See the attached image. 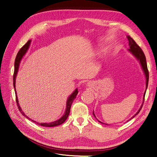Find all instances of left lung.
Instances as JSON below:
<instances>
[{
  "mask_svg": "<svg viewBox=\"0 0 157 157\" xmlns=\"http://www.w3.org/2000/svg\"><path fill=\"white\" fill-rule=\"evenodd\" d=\"M127 39H128L129 41V49L128 50L129 51L132 53V54L134 55V56L136 58V59L139 61V62L140 63V65H141V67L143 70V72L145 73V78H146V89L147 88V85H148V80H149V72H148V70H147V62H146V58L145 56L144 55V53H143L142 49L140 48L138 46V44L135 42V41L133 39L131 36H127ZM145 93H146V90L144 93V95H143V103H144V98H145ZM143 105H141V107L139 109V110L137 111V113L135 114V115L132 117V118H134L135 116H136L138 113L140 112V109H141V108L143 107ZM93 114H94V116H95V118H96L95 116V113H94V111L93 112ZM97 119V118H96ZM98 120V119H97ZM98 122L100 123H102V122L98 121Z\"/></svg>",
  "mask_w": 157,
  "mask_h": 157,
  "instance_id": "left-lung-1",
  "label": "left lung"
}]
</instances>
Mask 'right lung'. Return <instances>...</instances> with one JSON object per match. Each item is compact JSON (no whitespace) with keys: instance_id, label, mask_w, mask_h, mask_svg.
<instances>
[{"instance_id":"right-lung-1","label":"right lung","mask_w":157,"mask_h":157,"mask_svg":"<svg viewBox=\"0 0 157 157\" xmlns=\"http://www.w3.org/2000/svg\"><path fill=\"white\" fill-rule=\"evenodd\" d=\"M30 42L31 40H29L27 43H26L24 46H23L19 50V51L17 53V57H16V59H15V62H14V76H13V84H14V91H15V94H16V101H17V104L18 106V108L19 111H21V113H22V115L24 116L25 117H26L28 119H31L30 118H28V117L25 115V114L23 112L22 110H21V109L19 106V104H18V97L17 95V91H16V89H15V82H16V78H17V73H18V68H19V64H20V62L21 59H22L23 57L24 56L25 54L26 53V52L28 51V50L29 48V46H30ZM78 89H76L75 90V91H74L72 94H71L70 96L68 98V100H67V102H66V111H65V113L63 114V116L62 118H59V120H57L55 122H52V123H39L36 122L37 124H39V125H41V126H44V127H55V126H58V125H60V124H62V123H64L66 121V119H67L68 116L69 115V113H70V110H71V105H72V103L73 102V100L75 98H76V95H78ZM33 121V120H32ZM33 122H35L33 121Z\"/></svg>"}]
</instances>
